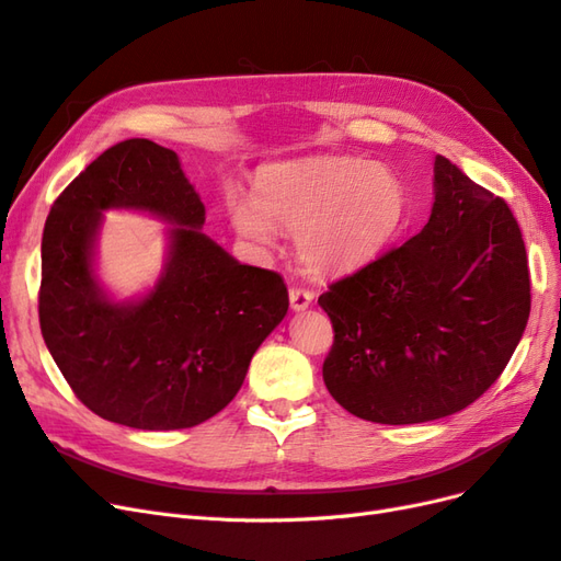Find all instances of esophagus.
<instances>
[{"label":"esophagus","instance_id":"obj_1","mask_svg":"<svg viewBox=\"0 0 561 561\" xmlns=\"http://www.w3.org/2000/svg\"><path fill=\"white\" fill-rule=\"evenodd\" d=\"M311 301H313V293L307 290V287H290V307H293V311L309 309Z\"/></svg>","mask_w":561,"mask_h":561}]
</instances>
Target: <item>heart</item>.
Returning a JSON list of instances; mask_svg holds the SVG:
<instances>
[{"instance_id": "1", "label": "heart", "mask_w": 561, "mask_h": 561, "mask_svg": "<svg viewBox=\"0 0 561 561\" xmlns=\"http://www.w3.org/2000/svg\"><path fill=\"white\" fill-rule=\"evenodd\" d=\"M229 215L236 231L262 245L274 241V227L295 231L304 266L342 276L379 260L400 239L410 196L383 163L316 157L262 168L252 201L233 198Z\"/></svg>"}]
</instances>
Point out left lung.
Wrapping results in <instances>:
<instances>
[{"label":"left lung","mask_w":561,"mask_h":561,"mask_svg":"<svg viewBox=\"0 0 561 561\" xmlns=\"http://www.w3.org/2000/svg\"><path fill=\"white\" fill-rule=\"evenodd\" d=\"M318 304L334 330L322 379L344 410L388 426L461 412L501 377L529 320L517 219L435 157L428 225Z\"/></svg>","instance_id":"obj_1"}]
</instances>
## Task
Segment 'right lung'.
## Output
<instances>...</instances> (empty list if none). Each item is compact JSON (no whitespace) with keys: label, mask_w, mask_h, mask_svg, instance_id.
<instances>
[{"label":"right lung","mask_w":561,"mask_h":561,"mask_svg":"<svg viewBox=\"0 0 561 561\" xmlns=\"http://www.w3.org/2000/svg\"><path fill=\"white\" fill-rule=\"evenodd\" d=\"M175 224L156 290L112 302L92 271L102 210ZM206 208L180 159L145 138L103 151L54 201L42 236L39 325L89 410L138 431L208 421L239 393L254 351L287 313L280 274L236 262L201 231Z\"/></svg>","instance_id":"1"}]
</instances>
